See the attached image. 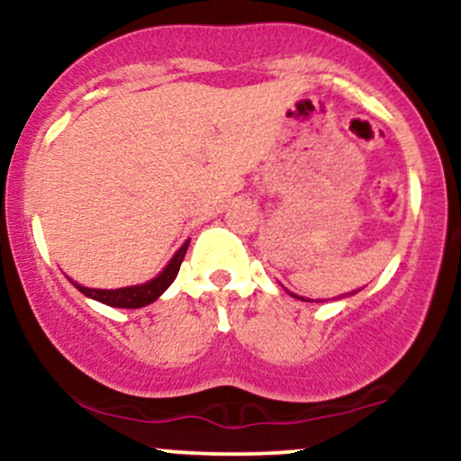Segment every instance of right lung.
<instances>
[{
  "mask_svg": "<svg viewBox=\"0 0 461 461\" xmlns=\"http://www.w3.org/2000/svg\"><path fill=\"white\" fill-rule=\"evenodd\" d=\"M186 249H188V240L184 242L182 249H179L176 256H173V260L167 264V268H164L158 277H153L151 282H147V284L128 285V288H116V290L86 288V285H79L77 282H73V279H71V284L76 285L82 294L99 301V303L110 305V308H130V310L142 308V305L153 303V301L160 297L164 290L173 284V279H176L179 273V267H182L184 256H186Z\"/></svg>",
  "mask_w": 461,
  "mask_h": 461,
  "instance_id": "add662e5",
  "label": "right lung"
}]
</instances>
